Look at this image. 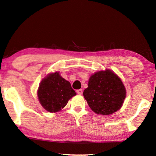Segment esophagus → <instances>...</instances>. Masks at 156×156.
I'll return each mask as SVG.
<instances>
[{"mask_svg":"<svg viewBox=\"0 0 156 156\" xmlns=\"http://www.w3.org/2000/svg\"><path fill=\"white\" fill-rule=\"evenodd\" d=\"M76 92H77L78 94H82V89H79V90H76Z\"/></svg>","mask_w":156,"mask_h":156,"instance_id":"obj_1","label":"esophagus"}]
</instances>
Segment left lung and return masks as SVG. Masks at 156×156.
Listing matches in <instances>:
<instances>
[{
    "mask_svg": "<svg viewBox=\"0 0 156 156\" xmlns=\"http://www.w3.org/2000/svg\"><path fill=\"white\" fill-rule=\"evenodd\" d=\"M83 95L92 111L108 115L121 107L126 90L121 79L114 72L107 69L90 76Z\"/></svg>",
    "mask_w": 156,
    "mask_h": 156,
    "instance_id": "1",
    "label": "left lung"
}]
</instances>
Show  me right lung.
Masks as SVG:
<instances>
[{"mask_svg": "<svg viewBox=\"0 0 156 156\" xmlns=\"http://www.w3.org/2000/svg\"><path fill=\"white\" fill-rule=\"evenodd\" d=\"M37 92L42 107L50 112L62 110L69 99L76 94L70 83L60 76L59 72L45 78L39 84Z\"/></svg>", "mask_w": 156, "mask_h": 156, "instance_id": "1", "label": "right lung"}]
</instances>
